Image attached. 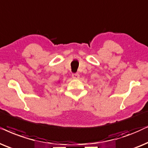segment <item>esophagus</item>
I'll use <instances>...</instances> for the list:
<instances>
[{"mask_svg":"<svg viewBox=\"0 0 148 148\" xmlns=\"http://www.w3.org/2000/svg\"><path fill=\"white\" fill-rule=\"evenodd\" d=\"M72 76V78H74V79H78V78H80V75L78 74V73H76V74H73Z\"/></svg>","mask_w":148,"mask_h":148,"instance_id":"34e87169","label":"esophagus"}]
</instances>
